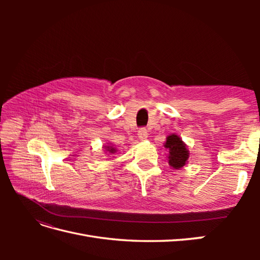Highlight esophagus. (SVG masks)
Listing matches in <instances>:
<instances>
[{
    "label": "esophagus",
    "mask_w": 260,
    "mask_h": 260,
    "mask_svg": "<svg viewBox=\"0 0 260 260\" xmlns=\"http://www.w3.org/2000/svg\"><path fill=\"white\" fill-rule=\"evenodd\" d=\"M138 132H139L138 135H139L140 140H146V139H147L148 133H147V130H146L145 128H140Z\"/></svg>",
    "instance_id": "1"
}]
</instances>
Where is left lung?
<instances>
[{
    "label": "left lung",
    "mask_w": 260,
    "mask_h": 260,
    "mask_svg": "<svg viewBox=\"0 0 260 260\" xmlns=\"http://www.w3.org/2000/svg\"><path fill=\"white\" fill-rule=\"evenodd\" d=\"M165 147L169 149V164L176 169L184 166L185 161L188 158V151L184 143L178 136L172 135L167 138V142Z\"/></svg>",
    "instance_id": "left-lung-1"
}]
</instances>
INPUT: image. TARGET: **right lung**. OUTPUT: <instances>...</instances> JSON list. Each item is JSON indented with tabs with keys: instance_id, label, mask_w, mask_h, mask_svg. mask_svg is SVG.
I'll list each match as a JSON object with an SVG mask.
<instances>
[{
	"instance_id": "add662e5",
	"label": "right lung",
	"mask_w": 260,
	"mask_h": 260,
	"mask_svg": "<svg viewBox=\"0 0 260 260\" xmlns=\"http://www.w3.org/2000/svg\"><path fill=\"white\" fill-rule=\"evenodd\" d=\"M109 152H111V153H114V152H115V149H114V148H109Z\"/></svg>"
}]
</instances>
